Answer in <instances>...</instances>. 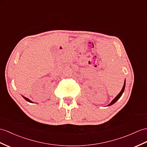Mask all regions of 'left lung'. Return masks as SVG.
I'll return each mask as SVG.
<instances>
[{
    "label": "left lung",
    "mask_w": 147,
    "mask_h": 147,
    "mask_svg": "<svg viewBox=\"0 0 147 147\" xmlns=\"http://www.w3.org/2000/svg\"><path fill=\"white\" fill-rule=\"evenodd\" d=\"M125 82H124V84H123V88H122V89H121V90L120 91V92L119 93V94L117 95V96H116V97L114 98L113 100L109 104L107 105V106H110V105H113V103H115L118 100H119L120 98V96H121V95L123 94V92H124V90H125Z\"/></svg>",
    "instance_id": "1"
}]
</instances>
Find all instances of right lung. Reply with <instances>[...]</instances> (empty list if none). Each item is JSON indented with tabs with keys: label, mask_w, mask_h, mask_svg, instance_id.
Instances as JSON below:
<instances>
[{
	"label": "right lung",
	"mask_w": 147,
	"mask_h": 147,
	"mask_svg": "<svg viewBox=\"0 0 147 147\" xmlns=\"http://www.w3.org/2000/svg\"><path fill=\"white\" fill-rule=\"evenodd\" d=\"M22 96L24 97V98L25 100H27V102H30V103H33V102H32V101L30 100H29V99L27 98H26V97H25V96H24L23 95H22Z\"/></svg>",
	"instance_id": "add662e5"
}]
</instances>
